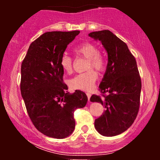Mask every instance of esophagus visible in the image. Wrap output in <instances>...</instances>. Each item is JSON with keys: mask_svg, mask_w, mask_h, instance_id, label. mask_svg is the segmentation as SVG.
Returning <instances> with one entry per match:
<instances>
[{"mask_svg": "<svg viewBox=\"0 0 160 160\" xmlns=\"http://www.w3.org/2000/svg\"><path fill=\"white\" fill-rule=\"evenodd\" d=\"M86 95H87V97H88V101H89V102H89V100H90L91 94H90V93L87 92V93H86Z\"/></svg>", "mask_w": 160, "mask_h": 160, "instance_id": "1", "label": "esophagus"}]
</instances>
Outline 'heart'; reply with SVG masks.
I'll return each mask as SVG.
<instances>
[{
    "label": "heart",
    "instance_id": "obj_1",
    "mask_svg": "<svg viewBox=\"0 0 160 160\" xmlns=\"http://www.w3.org/2000/svg\"><path fill=\"white\" fill-rule=\"evenodd\" d=\"M78 56L87 58L88 62L86 68H91L98 71H102L105 67V60L104 57L98 53V49L95 44L90 42H85L78 45L74 49ZM60 67L68 74L72 71V58L68 55L63 54L60 58ZM98 80V74L94 70H89L85 73L76 75L74 78L69 80V86L71 89L77 90L91 91Z\"/></svg>",
    "mask_w": 160,
    "mask_h": 160
}]
</instances>
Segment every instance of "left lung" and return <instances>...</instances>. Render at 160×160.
I'll use <instances>...</instances> for the list:
<instances>
[{"mask_svg":"<svg viewBox=\"0 0 160 160\" xmlns=\"http://www.w3.org/2000/svg\"><path fill=\"white\" fill-rule=\"evenodd\" d=\"M89 37L99 40L108 53V65L99 89L108 95H92L104 113L95 120V128L103 136L112 137L126 131L136 118L140 105L141 81L136 60L128 46L109 30L91 32Z\"/></svg>","mask_w":160,"mask_h":160,"instance_id":"obj_1","label":"left lung"}]
</instances>
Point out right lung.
<instances>
[{
  "label": "right lung",
  "mask_w": 160,
  "mask_h": 160,
  "mask_svg": "<svg viewBox=\"0 0 160 160\" xmlns=\"http://www.w3.org/2000/svg\"><path fill=\"white\" fill-rule=\"evenodd\" d=\"M80 32H48L30 45L21 66V94L31 120L43 135L62 139L74 132V112L87 103L83 92L71 94L59 62Z\"/></svg>",
  "instance_id": "right-lung-1"
}]
</instances>
